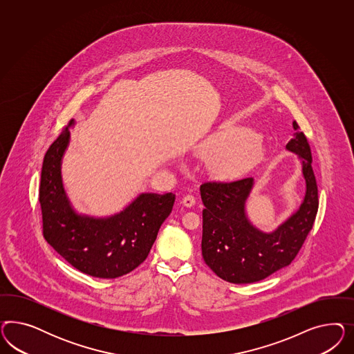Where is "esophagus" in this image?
Listing matches in <instances>:
<instances>
[{"label": "esophagus", "instance_id": "1", "mask_svg": "<svg viewBox=\"0 0 354 354\" xmlns=\"http://www.w3.org/2000/svg\"><path fill=\"white\" fill-rule=\"evenodd\" d=\"M183 204L185 205L187 207H191L193 205L196 204V197L193 194H187L183 197Z\"/></svg>", "mask_w": 354, "mask_h": 354}]
</instances>
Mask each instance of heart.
<instances>
[{
  "label": "heart",
  "mask_w": 354,
  "mask_h": 354,
  "mask_svg": "<svg viewBox=\"0 0 354 354\" xmlns=\"http://www.w3.org/2000/svg\"><path fill=\"white\" fill-rule=\"evenodd\" d=\"M198 153L205 157H218L215 170L225 176H236L262 157L263 141L248 129L225 126L200 147Z\"/></svg>",
  "instance_id": "b5f03b06"
}]
</instances>
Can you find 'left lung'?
<instances>
[{"mask_svg": "<svg viewBox=\"0 0 354 354\" xmlns=\"http://www.w3.org/2000/svg\"><path fill=\"white\" fill-rule=\"evenodd\" d=\"M297 131L287 149L302 161L306 194L300 210L272 234H262L248 222L244 205L253 178L232 182H205L200 187L203 210V257L221 279L235 284L254 283L288 266L299 254L313 228L318 212V187L311 167V150L306 136Z\"/></svg>", "mask_w": 354, "mask_h": 354, "instance_id": "8db88e82", "label": "left lung"}]
</instances>
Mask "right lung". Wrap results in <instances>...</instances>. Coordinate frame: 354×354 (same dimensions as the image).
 <instances>
[{
  "label": "right lung",
  "instance_id": "add662e5",
  "mask_svg": "<svg viewBox=\"0 0 354 354\" xmlns=\"http://www.w3.org/2000/svg\"><path fill=\"white\" fill-rule=\"evenodd\" d=\"M68 136V129H62L44 157L39 188L44 237L86 275L123 277L148 257L160 227L171 213L175 194L142 193L124 212L106 219L75 214L64 196L59 170Z\"/></svg>",
  "mask_w": 354,
  "mask_h": 354
}]
</instances>
